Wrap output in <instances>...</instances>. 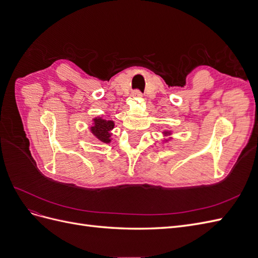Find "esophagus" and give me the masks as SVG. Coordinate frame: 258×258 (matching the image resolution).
Segmentation results:
<instances>
[{
    "label": "esophagus",
    "instance_id": "obj_1",
    "mask_svg": "<svg viewBox=\"0 0 258 258\" xmlns=\"http://www.w3.org/2000/svg\"><path fill=\"white\" fill-rule=\"evenodd\" d=\"M134 98H136V99H140V98H142L143 97V95H142V92H140L139 90H136L135 92H134Z\"/></svg>",
    "mask_w": 258,
    "mask_h": 258
}]
</instances>
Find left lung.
Wrapping results in <instances>:
<instances>
[{"mask_svg": "<svg viewBox=\"0 0 258 258\" xmlns=\"http://www.w3.org/2000/svg\"><path fill=\"white\" fill-rule=\"evenodd\" d=\"M162 136L165 137V138H168V139L162 140V142H163V143H167V142H169V141H170V140H172V131H170V130H165V131H162Z\"/></svg>", "mask_w": 258, "mask_h": 258, "instance_id": "8db88e82", "label": "left lung"}]
</instances>
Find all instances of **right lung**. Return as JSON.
I'll use <instances>...</instances> for the list:
<instances>
[{
  "mask_svg": "<svg viewBox=\"0 0 258 258\" xmlns=\"http://www.w3.org/2000/svg\"><path fill=\"white\" fill-rule=\"evenodd\" d=\"M115 127L113 120H107L103 117H95L92 118L90 132L98 139L100 142L108 144L112 142V130Z\"/></svg>",
  "mask_w": 258,
  "mask_h": 258,
  "instance_id": "add662e5",
  "label": "right lung"
}]
</instances>
